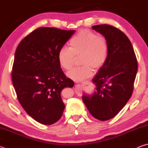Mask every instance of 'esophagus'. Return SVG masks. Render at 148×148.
I'll use <instances>...</instances> for the list:
<instances>
[{"label": "esophagus", "mask_w": 148, "mask_h": 148, "mask_svg": "<svg viewBox=\"0 0 148 148\" xmlns=\"http://www.w3.org/2000/svg\"><path fill=\"white\" fill-rule=\"evenodd\" d=\"M80 87V84H77V85H76V87Z\"/></svg>", "instance_id": "1"}]
</instances>
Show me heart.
Listing matches in <instances>:
<instances>
[{"label":"heart","instance_id":"obj_1","mask_svg":"<svg viewBox=\"0 0 148 148\" xmlns=\"http://www.w3.org/2000/svg\"><path fill=\"white\" fill-rule=\"evenodd\" d=\"M69 47H62L58 52V61L61 68L69 70L74 64L75 56H80L81 66L74 67L67 76L76 82L84 81L93 74V69L101 68L108 57L107 42L104 38L89 30H82L69 42Z\"/></svg>","mask_w":148,"mask_h":148}]
</instances>
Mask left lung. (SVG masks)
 Here are the masks:
<instances>
[{"mask_svg": "<svg viewBox=\"0 0 148 148\" xmlns=\"http://www.w3.org/2000/svg\"><path fill=\"white\" fill-rule=\"evenodd\" d=\"M106 39L107 60L93 79L95 91L82 100L92 116L101 121L113 118L131 98L138 63L131 41L119 29L109 25L92 26Z\"/></svg>", "mask_w": 148, "mask_h": 148, "instance_id": "8db88e82", "label": "left lung"}]
</instances>
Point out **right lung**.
Masks as SVG:
<instances>
[{
	"label": "right lung",
	"mask_w": 148,
	"mask_h": 148,
	"mask_svg": "<svg viewBox=\"0 0 148 148\" xmlns=\"http://www.w3.org/2000/svg\"><path fill=\"white\" fill-rule=\"evenodd\" d=\"M75 32L40 27L17 46L12 68V82L23 109L36 121L52 125L64 109L61 92L74 83L66 77L58 61V52Z\"/></svg>",
	"instance_id": "right-lung-1"
}]
</instances>
